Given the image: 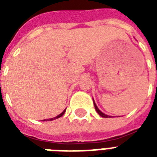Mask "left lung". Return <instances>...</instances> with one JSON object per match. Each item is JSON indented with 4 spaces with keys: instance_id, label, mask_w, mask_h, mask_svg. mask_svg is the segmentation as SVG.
Here are the masks:
<instances>
[{
    "instance_id": "left-lung-1",
    "label": "left lung",
    "mask_w": 157,
    "mask_h": 157,
    "mask_svg": "<svg viewBox=\"0 0 157 157\" xmlns=\"http://www.w3.org/2000/svg\"><path fill=\"white\" fill-rule=\"evenodd\" d=\"M94 107H95L96 112H98V114H99V116H101V117H105V118H107V117H110V116H107V115H105L104 113H103V112H101L100 110L98 109V107H97V106H96L95 103H94Z\"/></svg>"
}]
</instances>
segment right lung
Here are the masks:
<instances>
[{
  "label": "right lung",
  "instance_id": "right-lung-1",
  "mask_svg": "<svg viewBox=\"0 0 157 157\" xmlns=\"http://www.w3.org/2000/svg\"><path fill=\"white\" fill-rule=\"evenodd\" d=\"M65 111H66V110H64L63 112H62L61 114H59V116H57V117H54V118H50V119H47V120H43V121H52V120H54V119H58V118H59V117H61L62 116H63V115L64 114V112H65Z\"/></svg>",
  "mask_w": 157,
  "mask_h": 157
}]
</instances>
